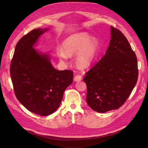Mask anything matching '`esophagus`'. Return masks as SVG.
I'll return each mask as SVG.
<instances>
[{"instance_id": "34e87169", "label": "esophagus", "mask_w": 148, "mask_h": 148, "mask_svg": "<svg viewBox=\"0 0 148 148\" xmlns=\"http://www.w3.org/2000/svg\"><path fill=\"white\" fill-rule=\"evenodd\" d=\"M81 80H82V77L79 76V75L76 76L74 78V81H75V82H79V81H80Z\"/></svg>"}]
</instances>
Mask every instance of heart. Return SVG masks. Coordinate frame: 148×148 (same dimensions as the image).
Segmentation results:
<instances>
[{"label": "heart", "instance_id": "1", "mask_svg": "<svg viewBox=\"0 0 148 148\" xmlns=\"http://www.w3.org/2000/svg\"><path fill=\"white\" fill-rule=\"evenodd\" d=\"M62 51L57 52L61 62L76 55V63L81 69H87L95 62L99 51V42L95 38L86 32L72 34L62 42Z\"/></svg>", "mask_w": 148, "mask_h": 148}]
</instances>
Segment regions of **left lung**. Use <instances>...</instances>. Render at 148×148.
Listing matches in <instances>:
<instances>
[{
    "instance_id": "left-lung-1",
    "label": "left lung",
    "mask_w": 148,
    "mask_h": 148,
    "mask_svg": "<svg viewBox=\"0 0 148 148\" xmlns=\"http://www.w3.org/2000/svg\"><path fill=\"white\" fill-rule=\"evenodd\" d=\"M136 55L126 37L111 27L105 55L86 74V102L93 111L106 112L123 104L137 81Z\"/></svg>"
}]
</instances>
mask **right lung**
I'll return each mask as SVG.
<instances>
[{
    "instance_id": "add662e5",
    "label": "right lung",
    "mask_w": 148,
    "mask_h": 148,
    "mask_svg": "<svg viewBox=\"0 0 148 148\" xmlns=\"http://www.w3.org/2000/svg\"><path fill=\"white\" fill-rule=\"evenodd\" d=\"M49 29H34L18 42L10 74L16 97L29 111L48 116L57 109L73 73L53 67L51 55L35 49L39 37Z\"/></svg>"
}]
</instances>
